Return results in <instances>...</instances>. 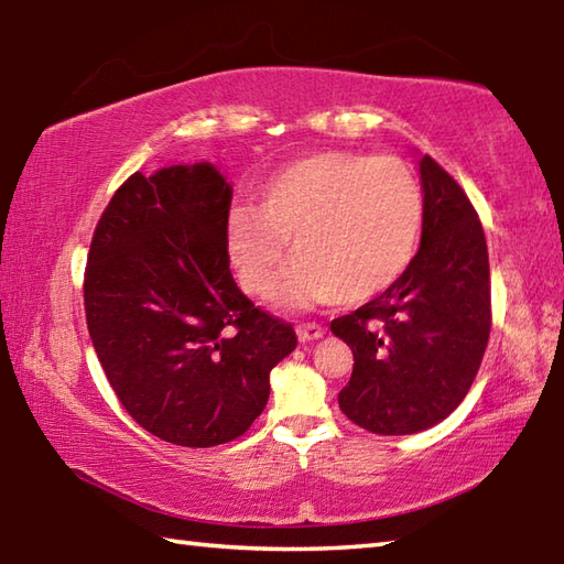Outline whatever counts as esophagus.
Returning <instances> with one entry per match:
<instances>
[{"label":"esophagus","instance_id":"esophagus-1","mask_svg":"<svg viewBox=\"0 0 564 564\" xmlns=\"http://www.w3.org/2000/svg\"><path fill=\"white\" fill-rule=\"evenodd\" d=\"M295 333H299V338L305 343V340H318L323 336V326H318V323H299L295 326Z\"/></svg>","mask_w":564,"mask_h":564}]
</instances>
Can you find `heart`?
I'll list each match as a JSON object with an SVG mask.
<instances>
[{
	"mask_svg": "<svg viewBox=\"0 0 564 564\" xmlns=\"http://www.w3.org/2000/svg\"><path fill=\"white\" fill-rule=\"evenodd\" d=\"M423 214V191L405 161L321 151L275 171L259 208H234L228 251L253 299L271 293L291 241L299 261L285 275V301L362 303L403 279Z\"/></svg>",
	"mask_w": 564,
	"mask_h": 564,
	"instance_id": "1",
	"label": "heart"
}]
</instances>
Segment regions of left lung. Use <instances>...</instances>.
I'll list each match as a JSON object with an SVG mask.
<instances>
[{
    "label": "left lung",
    "mask_w": 564,
    "mask_h": 564,
    "mask_svg": "<svg viewBox=\"0 0 564 564\" xmlns=\"http://www.w3.org/2000/svg\"><path fill=\"white\" fill-rule=\"evenodd\" d=\"M423 238L403 279L330 321L352 350L338 405L378 435L433 427L463 403L488 348L490 261L475 206L433 156L420 161Z\"/></svg>",
    "instance_id": "8db88e82"
}]
</instances>
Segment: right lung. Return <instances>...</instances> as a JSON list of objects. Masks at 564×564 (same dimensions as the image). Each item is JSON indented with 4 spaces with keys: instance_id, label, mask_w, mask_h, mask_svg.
Returning <instances> with one entry per match:
<instances>
[{
    "instance_id": "1",
    "label": "right lung",
    "mask_w": 564,
    "mask_h": 564,
    "mask_svg": "<svg viewBox=\"0 0 564 564\" xmlns=\"http://www.w3.org/2000/svg\"><path fill=\"white\" fill-rule=\"evenodd\" d=\"M231 186L212 164L131 174L94 228L84 311L113 393L156 437L214 447L269 403V376L295 348L228 269Z\"/></svg>"
}]
</instances>
